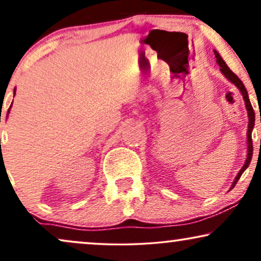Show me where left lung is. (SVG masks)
Wrapping results in <instances>:
<instances>
[{"label": "left lung", "mask_w": 261, "mask_h": 261, "mask_svg": "<svg viewBox=\"0 0 261 261\" xmlns=\"http://www.w3.org/2000/svg\"><path fill=\"white\" fill-rule=\"evenodd\" d=\"M214 53H215V58H216V63L219 64V66L221 67L220 71L221 73L223 74L224 77L227 78L228 81L230 82L231 84H234L235 87H237L239 90H240L241 95H242V98H244L245 101V106H246V109H247V115H248V128H247V158H246V162L244 164V166L241 167V170L239 171L237 177H235V179L233 181V184H231L230 187V190L235 187V184H237V181L240 179L241 174L244 173V171L247 169L249 163H251L252 160V155H253V144H252V130L253 128H254V121H255V114H254V110H253V107L251 105V102H249V97H248V94H247V90H246L245 85L242 82L239 80V77L235 74L233 71H231L229 67L226 63H224V60L222 59V57L219 55V52L215 51L214 49Z\"/></svg>", "instance_id": "obj_1"}]
</instances>
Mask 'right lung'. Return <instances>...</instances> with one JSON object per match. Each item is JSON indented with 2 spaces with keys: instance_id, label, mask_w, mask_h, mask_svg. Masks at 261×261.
Instances as JSON below:
<instances>
[{
  "instance_id": "1",
  "label": "right lung",
  "mask_w": 261,
  "mask_h": 261,
  "mask_svg": "<svg viewBox=\"0 0 261 261\" xmlns=\"http://www.w3.org/2000/svg\"><path fill=\"white\" fill-rule=\"evenodd\" d=\"M15 91H16V89H14V95H15ZM10 108H12V106L9 107V109H8V114H9V112H10ZM7 116H8V115H7Z\"/></svg>"
}]
</instances>
